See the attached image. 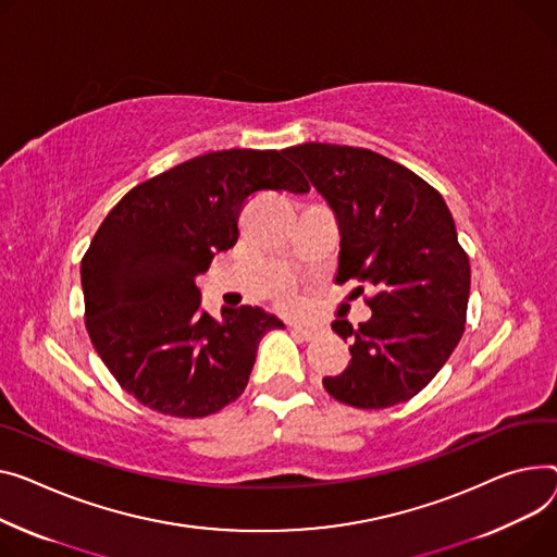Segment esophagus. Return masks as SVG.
I'll list each match as a JSON object with an SVG mask.
<instances>
[{"label": "esophagus", "mask_w": 557, "mask_h": 557, "mask_svg": "<svg viewBox=\"0 0 557 557\" xmlns=\"http://www.w3.org/2000/svg\"><path fill=\"white\" fill-rule=\"evenodd\" d=\"M290 331L295 333V336H300L302 341H311L318 336V329L315 326H305V324H298V322H290L288 324Z\"/></svg>", "instance_id": "esophagus-1"}]
</instances>
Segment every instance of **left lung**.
Returning a JSON list of instances; mask_svg holds the SVG:
<instances>
[{"mask_svg": "<svg viewBox=\"0 0 557 557\" xmlns=\"http://www.w3.org/2000/svg\"><path fill=\"white\" fill-rule=\"evenodd\" d=\"M282 154L338 221L336 280L374 286L372 318L331 322L351 343V360L324 389L360 410L410 400L446 364L466 324L470 262L446 201L412 170L362 147L300 143Z\"/></svg>", "mask_w": 557, "mask_h": 557, "instance_id": "1", "label": "left lung"}]
</instances>
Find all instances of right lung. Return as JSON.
Instances as JSON below:
<instances>
[{
	"instance_id": "add662e5",
	"label": "right lung",
	"mask_w": 557,
	"mask_h": 557,
	"mask_svg": "<svg viewBox=\"0 0 557 557\" xmlns=\"http://www.w3.org/2000/svg\"><path fill=\"white\" fill-rule=\"evenodd\" d=\"M257 190L309 193L277 150H219L136 185L100 224L83 259L85 320L119 385L150 410L208 417L237 400L255 354L284 322L259 307H201L197 277L239 239Z\"/></svg>"
}]
</instances>
